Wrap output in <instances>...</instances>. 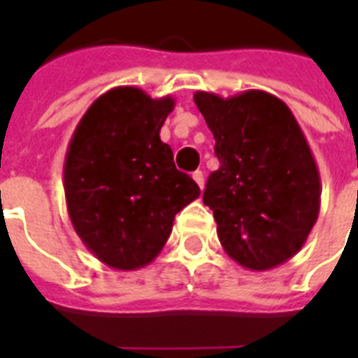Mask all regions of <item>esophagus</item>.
Masks as SVG:
<instances>
[{
    "label": "esophagus",
    "mask_w": 358,
    "mask_h": 358,
    "mask_svg": "<svg viewBox=\"0 0 358 358\" xmlns=\"http://www.w3.org/2000/svg\"><path fill=\"white\" fill-rule=\"evenodd\" d=\"M192 178H194L195 182H197V186H199L203 189V186H205V176H203V172L201 171H195L194 174H192Z\"/></svg>",
    "instance_id": "obj_1"
}]
</instances>
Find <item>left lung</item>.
Returning <instances> with one entry per match:
<instances>
[{"instance_id":"1","label":"left lung","mask_w":358,"mask_h":358,"mask_svg":"<svg viewBox=\"0 0 358 358\" xmlns=\"http://www.w3.org/2000/svg\"><path fill=\"white\" fill-rule=\"evenodd\" d=\"M194 101L215 136L220 166L210 172L203 203L218 240L249 270L289 261L320 210V174L289 107L263 90L232 97L195 92Z\"/></svg>"}]
</instances>
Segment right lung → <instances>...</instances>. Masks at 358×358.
I'll return each mask as SVG.
<instances>
[{"mask_svg":"<svg viewBox=\"0 0 358 358\" xmlns=\"http://www.w3.org/2000/svg\"><path fill=\"white\" fill-rule=\"evenodd\" d=\"M171 95L118 86L99 95L74 130L65 157V197L78 238L101 263L136 270L155 259L176 213L199 186L174 166L159 138Z\"/></svg>","mask_w":358,"mask_h":358,"instance_id":"right-lung-1","label":"right lung"}]
</instances>
